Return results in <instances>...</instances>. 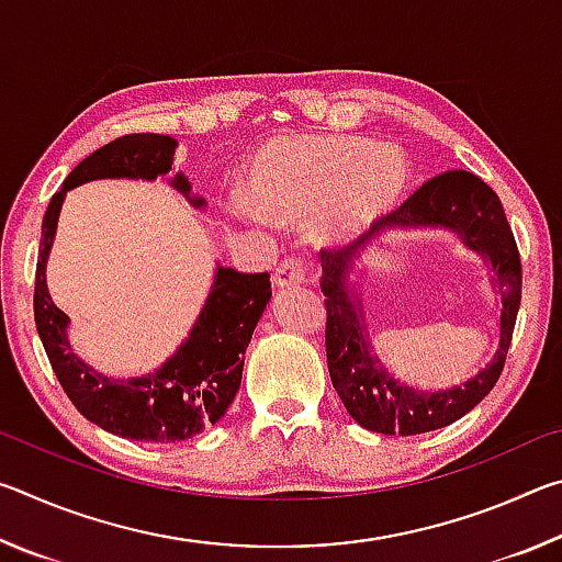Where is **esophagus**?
I'll return each instance as SVG.
<instances>
[{
    "label": "esophagus",
    "mask_w": 562,
    "mask_h": 562,
    "mask_svg": "<svg viewBox=\"0 0 562 562\" xmlns=\"http://www.w3.org/2000/svg\"><path fill=\"white\" fill-rule=\"evenodd\" d=\"M304 280H307V268H304L302 260L294 258L282 260L272 272L274 288H292V284H302Z\"/></svg>",
    "instance_id": "esophagus-1"
}]
</instances>
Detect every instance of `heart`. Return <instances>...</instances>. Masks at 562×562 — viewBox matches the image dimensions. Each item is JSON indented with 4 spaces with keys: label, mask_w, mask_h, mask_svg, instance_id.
I'll return each instance as SVG.
<instances>
[{
    "label": "heart",
    "mask_w": 562,
    "mask_h": 562,
    "mask_svg": "<svg viewBox=\"0 0 562 562\" xmlns=\"http://www.w3.org/2000/svg\"><path fill=\"white\" fill-rule=\"evenodd\" d=\"M404 183V156L392 146L361 136H280L255 154L247 195L274 221H317L357 235L396 203Z\"/></svg>",
    "instance_id": "b5f03b06"
}]
</instances>
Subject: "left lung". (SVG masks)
Wrapping results in <instances>:
<instances>
[{
    "label": "left lung",
    "instance_id": "1",
    "mask_svg": "<svg viewBox=\"0 0 562 562\" xmlns=\"http://www.w3.org/2000/svg\"><path fill=\"white\" fill-rule=\"evenodd\" d=\"M384 225H443L463 237V243L486 255L496 272L503 297L501 341L491 364L463 386L449 392H416L396 384L376 359L369 355L364 327H361L357 302H351L347 274L357 260L359 247L369 233L347 247L322 250V280L327 307V367L341 404L359 426L376 434L414 436L443 429L471 412V408L496 386L506 364L508 347L520 307V252L510 225L503 213L496 190L469 170H446L426 180L412 198L394 207L374 227ZM374 233V231H372Z\"/></svg>",
    "mask_w": 562,
    "mask_h": 562
}]
</instances>
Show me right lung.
I'll list each match as a JSON object with an SVG mask.
<instances>
[{
  "mask_svg": "<svg viewBox=\"0 0 562 562\" xmlns=\"http://www.w3.org/2000/svg\"><path fill=\"white\" fill-rule=\"evenodd\" d=\"M176 138L164 133H126L93 150L66 176L44 213L42 247L34 280V322L49 357L56 379L79 412L101 429L123 439L176 443L193 439L207 426L221 422L240 389L245 349L265 304L272 297L268 272L245 274L233 268H217L211 297L198 317L183 347L156 374L109 379L93 372L74 355L66 341L69 317L46 292L44 265L56 233V221L66 190L97 178H148L164 176L173 164ZM190 193L183 173L170 180ZM201 207L203 198H190Z\"/></svg>",
  "mask_w": 562,
  "mask_h": 562,
  "instance_id": "1",
  "label": "right lung"
}]
</instances>
